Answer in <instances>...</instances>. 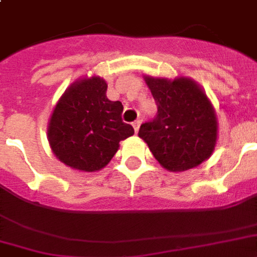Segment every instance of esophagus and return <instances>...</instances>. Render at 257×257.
Returning <instances> with one entry per match:
<instances>
[{"mask_svg": "<svg viewBox=\"0 0 257 257\" xmlns=\"http://www.w3.org/2000/svg\"><path fill=\"white\" fill-rule=\"evenodd\" d=\"M132 126H134V129H135V134H138V131H139V126H141V121L138 119V121L132 122Z\"/></svg>", "mask_w": 257, "mask_h": 257, "instance_id": "34e87169", "label": "esophagus"}]
</instances>
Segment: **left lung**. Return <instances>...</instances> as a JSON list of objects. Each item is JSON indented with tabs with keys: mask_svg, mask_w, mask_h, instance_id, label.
<instances>
[{
	"mask_svg": "<svg viewBox=\"0 0 257 257\" xmlns=\"http://www.w3.org/2000/svg\"><path fill=\"white\" fill-rule=\"evenodd\" d=\"M157 104L152 122L143 123L139 138L166 170L186 171L209 159L218 136L214 107L204 90L186 76L175 79L145 75Z\"/></svg>",
	"mask_w": 257,
	"mask_h": 257,
	"instance_id": "left-lung-1",
	"label": "left lung"
}]
</instances>
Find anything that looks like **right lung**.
I'll return each mask as SVG.
<instances>
[{"label":"right lung","instance_id":"obj_1","mask_svg":"<svg viewBox=\"0 0 257 257\" xmlns=\"http://www.w3.org/2000/svg\"><path fill=\"white\" fill-rule=\"evenodd\" d=\"M107 82L100 76L80 78L69 86L54 107L47 139L54 156L83 172L107 166L119 149V142L134 135L122 122L121 101L107 98Z\"/></svg>","mask_w":257,"mask_h":257}]
</instances>
